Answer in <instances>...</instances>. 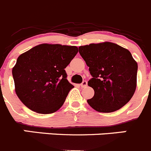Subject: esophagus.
I'll use <instances>...</instances> for the list:
<instances>
[{
	"label": "esophagus",
	"instance_id": "34e87169",
	"mask_svg": "<svg viewBox=\"0 0 151 151\" xmlns=\"http://www.w3.org/2000/svg\"><path fill=\"white\" fill-rule=\"evenodd\" d=\"M87 85H88V82H87V81H83V82L81 84V88H85V87H87Z\"/></svg>",
	"mask_w": 151,
	"mask_h": 151
}]
</instances>
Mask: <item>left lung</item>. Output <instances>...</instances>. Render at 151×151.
<instances>
[{
    "mask_svg": "<svg viewBox=\"0 0 151 151\" xmlns=\"http://www.w3.org/2000/svg\"><path fill=\"white\" fill-rule=\"evenodd\" d=\"M92 78L94 96L88 103L99 112L109 113L125 106L136 88L138 64L130 52L110 42L78 47Z\"/></svg>",
    "mask_w": 151,
    "mask_h": 151,
    "instance_id": "8db88e82",
    "label": "left lung"
}]
</instances>
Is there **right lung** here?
<instances>
[{"label":"right lung","mask_w":151,"mask_h":151,"mask_svg":"<svg viewBox=\"0 0 151 151\" xmlns=\"http://www.w3.org/2000/svg\"><path fill=\"white\" fill-rule=\"evenodd\" d=\"M78 52L76 46L43 43L22 54L12 73L22 103L40 114L58 110L74 88L64 69Z\"/></svg>","instance_id":"1"}]
</instances>
